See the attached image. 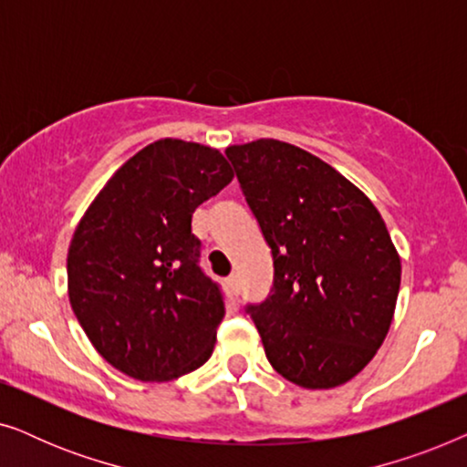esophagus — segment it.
Listing matches in <instances>:
<instances>
[{
	"label": "esophagus",
	"instance_id": "obj_1",
	"mask_svg": "<svg viewBox=\"0 0 467 467\" xmlns=\"http://www.w3.org/2000/svg\"><path fill=\"white\" fill-rule=\"evenodd\" d=\"M227 286H229V291L234 293V296H238L240 293V278H238V274H232V276H227Z\"/></svg>",
	"mask_w": 467,
	"mask_h": 467
}]
</instances>
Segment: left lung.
<instances>
[{"label": "left lung", "mask_w": 467, "mask_h": 467, "mask_svg": "<svg viewBox=\"0 0 467 467\" xmlns=\"http://www.w3.org/2000/svg\"><path fill=\"white\" fill-rule=\"evenodd\" d=\"M272 248L274 286L248 306L265 357L304 389L344 385L391 327L401 261L368 195L308 150L261 138L227 146Z\"/></svg>", "instance_id": "8db88e82"}]
</instances>
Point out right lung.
<instances>
[{"label": "right lung", "instance_id": "right-lung-1", "mask_svg": "<svg viewBox=\"0 0 467 467\" xmlns=\"http://www.w3.org/2000/svg\"><path fill=\"white\" fill-rule=\"evenodd\" d=\"M232 178L216 149L163 138L120 165L80 219L67 251L69 304L119 372L165 382L213 355L225 302L202 272L191 219Z\"/></svg>", "mask_w": 467, "mask_h": 467}]
</instances>
